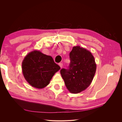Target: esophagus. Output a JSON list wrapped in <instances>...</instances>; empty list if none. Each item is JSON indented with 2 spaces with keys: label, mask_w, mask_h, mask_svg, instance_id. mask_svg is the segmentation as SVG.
Returning <instances> with one entry per match:
<instances>
[{
  "label": "esophagus",
  "mask_w": 122,
  "mask_h": 122,
  "mask_svg": "<svg viewBox=\"0 0 122 122\" xmlns=\"http://www.w3.org/2000/svg\"><path fill=\"white\" fill-rule=\"evenodd\" d=\"M59 66H60L61 68H62V67H63V64H62V63H60V64H59Z\"/></svg>",
  "instance_id": "esophagus-1"
}]
</instances>
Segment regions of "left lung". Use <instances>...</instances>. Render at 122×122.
<instances>
[{
	"label": "left lung",
	"mask_w": 122,
	"mask_h": 122,
	"mask_svg": "<svg viewBox=\"0 0 122 122\" xmlns=\"http://www.w3.org/2000/svg\"><path fill=\"white\" fill-rule=\"evenodd\" d=\"M70 58L69 69H61V74L70 93L78 94L92 83L96 71V64L90 51L79 46L73 47Z\"/></svg>",
	"instance_id": "8db88e82"
}]
</instances>
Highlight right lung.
<instances>
[{"mask_svg":"<svg viewBox=\"0 0 122 122\" xmlns=\"http://www.w3.org/2000/svg\"><path fill=\"white\" fill-rule=\"evenodd\" d=\"M60 69L51 56L36 50L28 53L22 62L24 78L31 86L39 89L48 86Z\"/></svg>","mask_w":122,"mask_h":122,"instance_id":"obj_1","label":"right lung"}]
</instances>
